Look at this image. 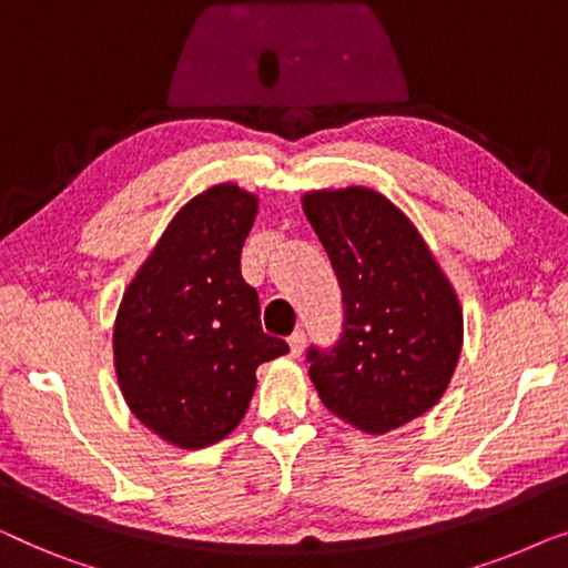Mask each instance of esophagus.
I'll list each match as a JSON object with an SVG mask.
<instances>
[{"mask_svg":"<svg viewBox=\"0 0 568 568\" xmlns=\"http://www.w3.org/2000/svg\"><path fill=\"white\" fill-rule=\"evenodd\" d=\"M305 341H307L305 333L294 331L292 336H290V354H292V356H300L302 352H305Z\"/></svg>","mask_w":568,"mask_h":568,"instance_id":"esophagus-1","label":"esophagus"}]
</instances>
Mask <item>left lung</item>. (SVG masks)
<instances>
[{"label": "left lung", "mask_w": 568, "mask_h": 568, "mask_svg": "<svg viewBox=\"0 0 568 568\" xmlns=\"http://www.w3.org/2000/svg\"><path fill=\"white\" fill-rule=\"evenodd\" d=\"M302 209L344 294V333L310 348L323 406L356 429L385 434L445 395L463 348V307L414 222L383 193L310 191Z\"/></svg>", "instance_id": "8db88e82"}]
</instances>
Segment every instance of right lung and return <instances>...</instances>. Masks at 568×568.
I'll return each mask as SVG.
<instances>
[{
	"label": "right lung",
	"mask_w": 568,
	"mask_h": 568,
	"mask_svg": "<svg viewBox=\"0 0 568 568\" xmlns=\"http://www.w3.org/2000/svg\"><path fill=\"white\" fill-rule=\"evenodd\" d=\"M258 196L220 183L191 199L123 292L113 362L123 400L146 429L183 449L209 447L243 422L258 364L290 352L261 328L240 274Z\"/></svg>",
	"instance_id": "1"
}]
</instances>
